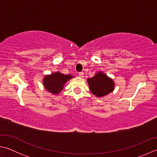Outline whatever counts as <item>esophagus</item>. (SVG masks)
<instances>
[{"label":"esophagus","mask_w":157,"mask_h":157,"mask_svg":"<svg viewBox=\"0 0 157 157\" xmlns=\"http://www.w3.org/2000/svg\"><path fill=\"white\" fill-rule=\"evenodd\" d=\"M78 75H79V78H84V73H82V72L79 73H78Z\"/></svg>","instance_id":"1"}]
</instances>
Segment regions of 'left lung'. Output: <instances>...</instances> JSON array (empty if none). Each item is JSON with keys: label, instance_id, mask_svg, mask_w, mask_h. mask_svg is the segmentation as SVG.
Instances as JSON below:
<instances>
[{"label": "left lung", "instance_id": "1", "mask_svg": "<svg viewBox=\"0 0 157 157\" xmlns=\"http://www.w3.org/2000/svg\"><path fill=\"white\" fill-rule=\"evenodd\" d=\"M91 92L97 98H102L109 94L114 90L115 83L102 71H99L91 78L87 79Z\"/></svg>", "mask_w": 157, "mask_h": 157}]
</instances>
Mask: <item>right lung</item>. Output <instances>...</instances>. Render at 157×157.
<instances>
[{
  "mask_svg": "<svg viewBox=\"0 0 157 157\" xmlns=\"http://www.w3.org/2000/svg\"><path fill=\"white\" fill-rule=\"evenodd\" d=\"M74 78L72 75H64L59 71L46 75L43 79L45 89L53 95H58L62 91L64 84L69 79Z\"/></svg>",
  "mask_w": 157,
  "mask_h": 157,
  "instance_id": "right-lung-1",
  "label": "right lung"
}]
</instances>
